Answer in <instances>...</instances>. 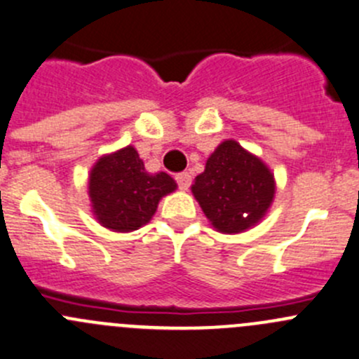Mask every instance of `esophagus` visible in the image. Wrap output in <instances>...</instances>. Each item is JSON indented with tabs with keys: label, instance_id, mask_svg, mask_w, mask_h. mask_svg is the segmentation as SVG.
Listing matches in <instances>:
<instances>
[{
	"label": "esophagus",
	"instance_id": "esophagus-1",
	"mask_svg": "<svg viewBox=\"0 0 359 359\" xmlns=\"http://www.w3.org/2000/svg\"><path fill=\"white\" fill-rule=\"evenodd\" d=\"M176 181H178L181 190H188L191 183V175L190 172H180V175H176Z\"/></svg>",
	"mask_w": 359,
	"mask_h": 359
}]
</instances>
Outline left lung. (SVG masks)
I'll use <instances>...</instances> for the list:
<instances>
[{
	"instance_id": "8db88e82",
	"label": "left lung",
	"mask_w": 359,
	"mask_h": 359,
	"mask_svg": "<svg viewBox=\"0 0 359 359\" xmlns=\"http://www.w3.org/2000/svg\"><path fill=\"white\" fill-rule=\"evenodd\" d=\"M191 194L212 229L241 233L265 218L274 202L276 178L260 157L225 140L205 161Z\"/></svg>"
}]
</instances>
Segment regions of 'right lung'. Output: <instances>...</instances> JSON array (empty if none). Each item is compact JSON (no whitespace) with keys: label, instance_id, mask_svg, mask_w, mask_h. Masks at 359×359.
Listing matches in <instances>:
<instances>
[{"label":"right lung","instance_id":"add662e5","mask_svg":"<svg viewBox=\"0 0 359 359\" xmlns=\"http://www.w3.org/2000/svg\"><path fill=\"white\" fill-rule=\"evenodd\" d=\"M176 188L168 172L150 175L130 144L97 158L88 175L92 215L113 232H133L147 225L161 198Z\"/></svg>","mask_w":359,"mask_h":359}]
</instances>
